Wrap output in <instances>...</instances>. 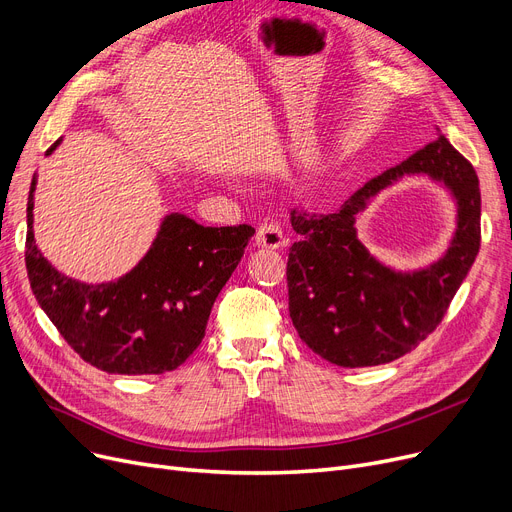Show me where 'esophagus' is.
I'll return each mask as SVG.
<instances>
[{
  "label": "esophagus",
  "mask_w": 512,
  "mask_h": 512,
  "mask_svg": "<svg viewBox=\"0 0 512 512\" xmlns=\"http://www.w3.org/2000/svg\"><path fill=\"white\" fill-rule=\"evenodd\" d=\"M256 243L262 248H283L285 246V233L281 229V225L273 223V221H264L258 225V233H256Z\"/></svg>",
  "instance_id": "34e87169"
}]
</instances>
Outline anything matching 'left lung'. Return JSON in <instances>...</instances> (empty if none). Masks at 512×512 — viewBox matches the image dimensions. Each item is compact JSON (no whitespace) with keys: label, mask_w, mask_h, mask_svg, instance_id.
Returning <instances> with one entry per match:
<instances>
[{"label":"left lung","mask_w":512,"mask_h":512,"mask_svg":"<svg viewBox=\"0 0 512 512\" xmlns=\"http://www.w3.org/2000/svg\"><path fill=\"white\" fill-rule=\"evenodd\" d=\"M427 174L457 206L449 250L421 270L398 272L373 257L355 233V218L387 186ZM481 193L475 168L437 129L435 141L356 189L329 214L291 210L300 241L289 248V316L302 342L337 367L392 362L440 325L477 258Z\"/></svg>","instance_id":"left-lung-1"}]
</instances>
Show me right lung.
I'll list each match as a JSON object with an SVG mask.
<instances>
[{"mask_svg": "<svg viewBox=\"0 0 512 512\" xmlns=\"http://www.w3.org/2000/svg\"><path fill=\"white\" fill-rule=\"evenodd\" d=\"M58 139L45 156H50ZM37 175L27 204L31 289L68 346L112 375H160L177 369L202 344L216 296L248 248L252 225L204 227L187 214L162 218L150 250L114 281H77L35 243Z\"/></svg>", "mask_w": 512, "mask_h": 512, "instance_id": "1", "label": "right lung"}]
</instances>
